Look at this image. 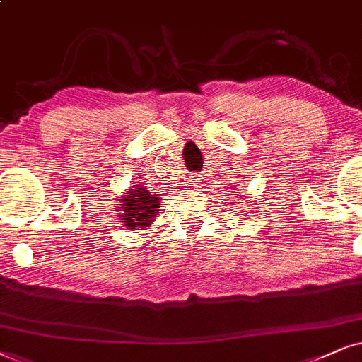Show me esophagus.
<instances>
[{"label":"esophagus","instance_id":"esophagus-1","mask_svg":"<svg viewBox=\"0 0 362 362\" xmlns=\"http://www.w3.org/2000/svg\"><path fill=\"white\" fill-rule=\"evenodd\" d=\"M192 182H194L195 189H200V187H202V175H200V173H194V175H192Z\"/></svg>","mask_w":362,"mask_h":362}]
</instances>
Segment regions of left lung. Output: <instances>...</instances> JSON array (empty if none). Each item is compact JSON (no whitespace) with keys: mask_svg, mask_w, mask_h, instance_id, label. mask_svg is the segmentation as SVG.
<instances>
[{"mask_svg":"<svg viewBox=\"0 0 362 362\" xmlns=\"http://www.w3.org/2000/svg\"><path fill=\"white\" fill-rule=\"evenodd\" d=\"M237 194H239V192H237Z\"/></svg>","mask_w":362,"mask_h":362,"instance_id":"1","label":"left lung"}]
</instances>
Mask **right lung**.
I'll return each instance as SVG.
<instances>
[{
    "mask_svg": "<svg viewBox=\"0 0 362 362\" xmlns=\"http://www.w3.org/2000/svg\"><path fill=\"white\" fill-rule=\"evenodd\" d=\"M122 199V204L118 205H122L120 209L125 212L122 215V222L127 228H145L150 226V222L157 217L162 200L140 184L132 187L128 195Z\"/></svg>",
    "mask_w": 362,
    "mask_h": 362,
    "instance_id": "obj_1",
    "label": "right lung"
}]
</instances>
